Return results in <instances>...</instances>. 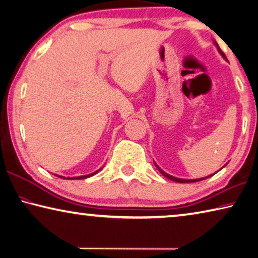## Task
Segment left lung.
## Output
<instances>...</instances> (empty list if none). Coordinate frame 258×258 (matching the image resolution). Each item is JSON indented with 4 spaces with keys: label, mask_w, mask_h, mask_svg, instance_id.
<instances>
[{
    "label": "left lung",
    "mask_w": 258,
    "mask_h": 258,
    "mask_svg": "<svg viewBox=\"0 0 258 258\" xmlns=\"http://www.w3.org/2000/svg\"><path fill=\"white\" fill-rule=\"evenodd\" d=\"M213 43H214V45H215V46H217V48H218V50H219V53L222 55V57H223V58H226V59H227V57H226V55H224V53H223V51H222L221 49H220V47H219V45L217 44V41H214V40H213ZM154 165H156V163H154ZM156 167L158 168V169H159V171H160V172H161V174H162L163 176H165V177H167V178H168V179H170V180H174V181H177V182H195V181H200V180H203V179H205V178H209V177H211V176H212V175H210V176H208V177H204V178H199V179H181V178H176V177H174V176H170V175H168V174H166V172H165V171H163L162 169H160V168H159V167H158L157 165H156ZM214 174H217V172H214ZM214 174H213V175H214Z\"/></svg>",
    "instance_id": "1"
}]
</instances>
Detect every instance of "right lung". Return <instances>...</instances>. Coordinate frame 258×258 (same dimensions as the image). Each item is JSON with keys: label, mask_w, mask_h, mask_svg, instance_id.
Masks as SVG:
<instances>
[{"label": "right lung", "mask_w": 258, "mask_h": 258, "mask_svg": "<svg viewBox=\"0 0 258 258\" xmlns=\"http://www.w3.org/2000/svg\"><path fill=\"white\" fill-rule=\"evenodd\" d=\"M101 169V168H100ZM99 169V170H100ZM99 170H97V171H95V172H92V174H89V175H86V176H79V177H72V178H70V177H68V179H84V178H88V177H91V176H93V175H96L98 171ZM60 178H65V177H60Z\"/></svg>", "instance_id": "right-lung-1"}]
</instances>
